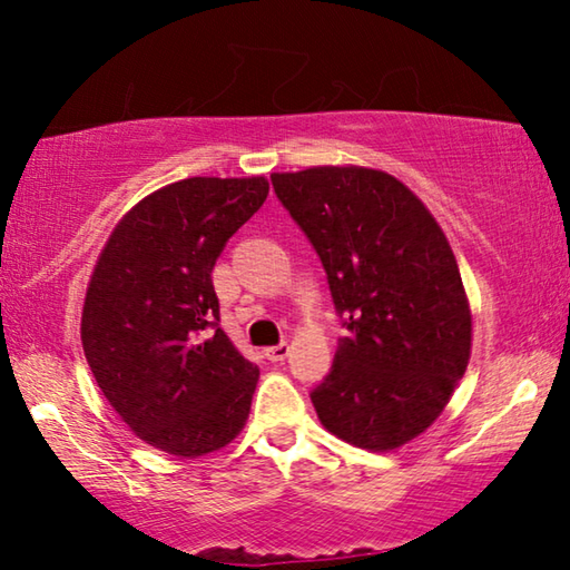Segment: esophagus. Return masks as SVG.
<instances>
[{"instance_id": "1", "label": "esophagus", "mask_w": 570, "mask_h": 570, "mask_svg": "<svg viewBox=\"0 0 570 570\" xmlns=\"http://www.w3.org/2000/svg\"><path fill=\"white\" fill-rule=\"evenodd\" d=\"M288 352H292V346H288L286 342L276 344V346H268V350H264V354H266V360H268V362H284L286 356H288Z\"/></svg>"}]
</instances>
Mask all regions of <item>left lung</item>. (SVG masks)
I'll use <instances>...</instances> for the list:
<instances>
[{
  "instance_id": "1",
  "label": "left lung",
  "mask_w": 570,
  "mask_h": 570,
  "mask_svg": "<svg viewBox=\"0 0 570 570\" xmlns=\"http://www.w3.org/2000/svg\"><path fill=\"white\" fill-rule=\"evenodd\" d=\"M272 183L350 330L312 392L320 422L362 450L407 445L448 407L470 362L472 314L448 236L384 170L314 166Z\"/></svg>"
}]
</instances>
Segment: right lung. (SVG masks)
<instances>
[{
    "label": "right lung",
    "mask_w": 570,
    "mask_h": 570,
    "mask_svg": "<svg viewBox=\"0 0 570 570\" xmlns=\"http://www.w3.org/2000/svg\"><path fill=\"white\" fill-rule=\"evenodd\" d=\"M266 196L264 176L170 183L118 220L95 262L85 360L120 420L168 455L216 452L248 420L258 366L218 330L210 272Z\"/></svg>",
    "instance_id": "right-lung-1"
}]
</instances>
